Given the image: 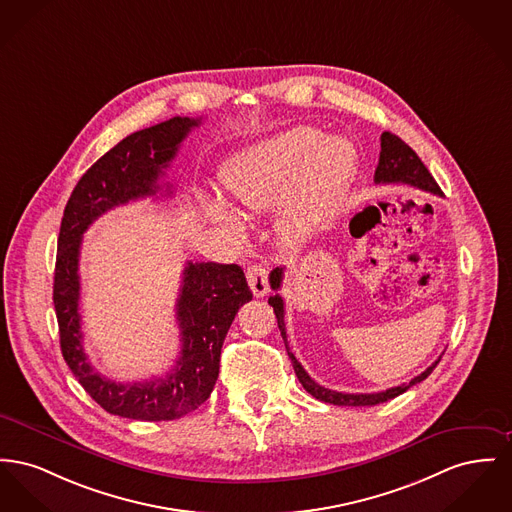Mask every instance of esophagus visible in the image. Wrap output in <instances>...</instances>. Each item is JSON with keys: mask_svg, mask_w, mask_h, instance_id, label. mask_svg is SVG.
<instances>
[{"mask_svg": "<svg viewBox=\"0 0 512 512\" xmlns=\"http://www.w3.org/2000/svg\"><path fill=\"white\" fill-rule=\"evenodd\" d=\"M247 282L255 298H263L269 292V271L263 265H251L247 269Z\"/></svg>", "mask_w": 512, "mask_h": 512, "instance_id": "1", "label": "esophagus"}]
</instances>
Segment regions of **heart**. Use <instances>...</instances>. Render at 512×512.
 <instances>
[{
    "mask_svg": "<svg viewBox=\"0 0 512 512\" xmlns=\"http://www.w3.org/2000/svg\"><path fill=\"white\" fill-rule=\"evenodd\" d=\"M358 170V151L344 137L298 125L232 156L220 181L226 195L245 209H269L285 193L278 228L288 238L317 230L340 207ZM212 222L240 232L234 212L218 201L207 203Z\"/></svg>",
    "mask_w": 512,
    "mask_h": 512,
    "instance_id": "1",
    "label": "heart"
}]
</instances>
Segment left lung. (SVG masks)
Segmentation results:
<instances>
[{
	"label": "left lung",
	"mask_w": 512,
	"mask_h": 512,
	"mask_svg": "<svg viewBox=\"0 0 512 512\" xmlns=\"http://www.w3.org/2000/svg\"><path fill=\"white\" fill-rule=\"evenodd\" d=\"M375 183H408V185H414V187L423 189V191H429L433 195H443L439 185H437V181L433 180L429 170L423 166L420 156L412 151L400 137H396L394 133H391V131H385L381 135V152H379V164H377V170H375ZM282 278H284V269L276 267L271 272V278H269L272 290H280ZM269 303H271L272 309H274V315H276V321H278V329H280V334L284 338L288 356H290L292 365H294V371H296V375L300 379L301 387L309 392L311 396H315L317 400H321V402H329V404H334V406H375V404L387 402V400H391L394 396L408 391L412 385H418L423 379H427L431 375V371L437 367V363L441 361V358H439L435 363H431L423 373H420L418 377H414L410 383H402V385L392 387V389H387V391L369 392V394H348V392H336L331 391V389H325V387H321L319 383H315L307 375V371L301 367L300 361L296 360V356L288 348V336H286V325H284V301H282L278 294H274V296L269 298Z\"/></svg>",
	"instance_id": "8db88e82"
}]
</instances>
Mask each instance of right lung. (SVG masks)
<instances>
[{
	"instance_id": "obj_1",
	"label": "right lung",
	"mask_w": 512,
	"mask_h": 512,
	"mask_svg": "<svg viewBox=\"0 0 512 512\" xmlns=\"http://www.w3.org/2000/svg\"><path fill=\"white\" fill-rule=\"evenodd\" d=\"M201 120L172 118L135 131L98 158L75 185L61 218L54 272V307L63 360L106 412L141 421L178 420L211 396L220 369L228 329L253 294L238 265L187 263L183 269L176 317L181 352L174 367L141 383H116L92 369L81 332L79 255L83 234L114 207L156 197L170 183H160L178 154L181 141Z\"/></svg>"
}]
</instances>
